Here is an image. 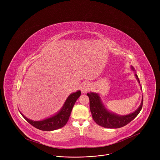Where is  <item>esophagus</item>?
Listing matches in <instances>:
<instances>
[{
  "instance_id": "obj_1",
  "label": "esophagus",
  "mask_w": 160,
  "mask_h": 160,
  "mask_svg": "<svg viewBox=\"0 0 160 160\" xmlns=\"http://www.w3.org/2000/svg\"><path fill=\"white\" fill-rule=\"evenodd\" d=\"M90 88V86H89V84L88 83H85L83 84L82 88V92L83 93H86L87 91L89 90Z\"/></svg>"
}]
</instances>
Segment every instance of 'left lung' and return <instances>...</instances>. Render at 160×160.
Returning a JSON list of instances; mask_svg holds the SVG:
<instances>
[{
	"label": "left lung",
	"mask_w": 160,
	"mask_h": 160,
	"mask_svg": "<svg viewBox=\"0 0 160 160\" xmlns=\"http://www.w3.org/2000/svg\"><path fill=\"white\" fill-rule=\"evenodd\" d=\"M131 69L134 70L133 66ZM136 79L140 83L139 79L137 74H135ZM142 88V87H141ZM89 98L90 109L94 122L99 125L108 128H118L125 126L132 121L140 112L143 104V97L140 106L132 113L129 115L120 116L109 111L103 105L100 96L94 92L87 93Z\"/></svg>",
	"instance_id": "8db88e82"
}]
</instances>
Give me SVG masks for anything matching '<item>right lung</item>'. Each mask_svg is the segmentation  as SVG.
I'll return each instance as SVG.
<instances>
[{
  "mask_svg": "<svg viewBox=\"0 0 160 160\" xmlns=\"http://www.w3.org/2000/svg\"><path fill=\"white\" fill-rule=\"evenodd\" d=\"M80 90L71 94L66 100L64 105L56 115L41 121H33L25 117L20 112L21 115L32 126L43 131H52L64 127L69 120L73 107L80 96Z\"/></svg>",
  "mask_w": 160,
  "mask_h": 160,
  "instance_id": "right-lung-1",
  "label": "right lung"
}]
</instances>
